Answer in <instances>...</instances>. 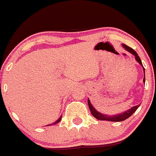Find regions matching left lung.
Wrapping results in <instances>:
<instances>
[{"label":"left lung","instance_id":"8db88e82","mask_svg":"<svg viewBox=\"0 0 156 156\" xmlns=\"http://www.w3.org/2000/svg\"><path fill=\"white\" fill-rule=\"evenodd\" d=\"M122 46H123V47H124V49H126V50H127L128 52H129L130 53H132L133 55H134L135 58H136V61H138V62L139 63V64H141L142 66H143L141 59H140L139 56L138 55V54H137L136 51H135L133 49H132L131 47L126 46V44H122ZM143 69H144V66H143ZM144 82L145 83V75H144ZM88 106H89V108H90V112H91L92 115L94 116V117L95 118V119L101 120V121H124V120L127 119L128 118L130 117L132 115H133L135 112H136V109H138V107H139V105H137V106H135V107H132V108L129 109V110H127V111H126V112H123V113H121V114H119V115H104V114L100 113V112H98L96 109H95V108L92 107V104H91V103H90V100H89V99H88Z\"/></svg>","mask_w":156,"mask_h":156}]
</instances>
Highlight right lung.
Instances as JSON below:
<instances>
[{
  "label": "right lung",
  "instance_id": "obj_1",
  "mask_svg": "<svg viewBox=\"0 0 156 156\" xmlns=\"http://www.w3.org/2000/svg\"><path fill=\"white\" fill-rule=\"evenodd\" d=\"M61 117H60V118H59V119H58V120H57V121H55V122H54V123H53V124H49V125H47V126H50V125H52V124H58V123L60 122V121H61Z\"/></svg>",
  "mask_w": 156,
  "mask_h": 156
}]
</instances>
